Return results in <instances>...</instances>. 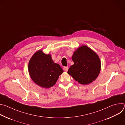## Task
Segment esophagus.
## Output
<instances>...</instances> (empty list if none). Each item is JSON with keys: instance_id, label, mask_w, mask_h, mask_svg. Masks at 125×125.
Returning <instances> with one entry per match:
<instances>
[{"instance_id": "obj_1", "label": "esophagus", "mask_w": 125, "mask_h": 125, "mask_svg": "<svg viewBox=\"0 0 125 125\" xmlns=\"http://www.w3.org/2000/svg\"><path fill=\"white\" fill-rule=\"evenodd\" d=\"M63 70L64 71H65V72H67L68 70V66L67 67H64L63 68Z\"/></svg>"}]
</instances>
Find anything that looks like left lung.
Segmentation results:
<instances>
[{
  "instance_id": "left-lung-1",
  "label": "left lung",
  "mask_w": 125,
  "mask_h": 125,
  "mask_svg": "<svg viewBox=\"0 0 125 125\" xmlns=\"http://www.w3.org/2000/svg\"><path fill=\"white\" fill-rule=\"evenodd\" d=\"M74 64L68 74L82 84L93 83L98 76L101 70V61L98 55L86 45H82L74 52Z\"/></svg>"
}]
</instances>
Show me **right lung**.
Here are the masks:
<instances>
[{
	"label": "right lung",
	"mask_w": 125,
	"mask_h": 125,
	"mask_svg": "<svg viewBox=\"0 0 125 125\" xmlns=\"http://www.w3.org/2000/svg\"><path fill=\"white\" fill-rule=\"evenodd\" d=\"M30 76L33 82L43 88L54 85L63 70L54 62L50 54H46L42 50L37 51L30 59L28 65Z\"/></svg>",
	"instance_id": "add662e5"
}]
</instances>
